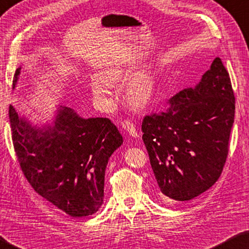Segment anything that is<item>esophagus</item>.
Returning a JSON list of instances; mask_svg holds the SVG:
<instances>
[{
  "mask_svg": "<svg viewBox=\"0 0 249 249\" xmlns=\"http://www.w3.org/2000/svg\"><path fill=\"white\" fill-rule=\"evenodd\" d=\"M122 127H123V129L129 136H131V137H134V138H138L139 137V133L137 131V129H136L135 125L131 123V122L124 121L123 123H122Z\"/></svg>",
  "mask_w": 249,
  "mask_h": 249,
  "instance_id": "1",
  "label": "esophagus"
}]
</instances>
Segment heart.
<instances>
[{
  "mask_svg": "<svg viewBox=\"0 0 249 249\" xmlns=\"http://www.w3.org/2000/svg\"><path fill=\"white\" fill-rule=\"evenodd\" d=\"M126 75L127 74L124 66L121 63H115L105 68L100 72L99 79L97 77L91 82L92 94L101 102L109 104L112 97V86L123 81ZM155 89H157V84L152 73L148 70L140 71L131 77L126 85V99L136 108H143L153 99Z\"/></svg>",
  "mask_w": 249,
  "mask_h": 249,
  "instance_id": "obj_1",
  "label": "heart"
}]
</instances>
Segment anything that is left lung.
Listing matches in <instances>:
<instances>
[{"instance_id":"obj_1","label":"left lung","mask_w":249,"mask_h":249,"mask_svg":"<svg viewBox=\"0 0 249 249\" xmlns=\"http://www.w3.org/2000/svg\"><path fill=\"white\" fill-rule=\"evenodd\" d=\"M235 98L219 57L196 86L180 90L170 107L142 121L159 196L190 201L213 186L225 166L234 122Z\"/></svg>"}]
</instances>
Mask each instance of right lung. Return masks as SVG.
Segmentation results:
<instances>
[{
    "instance_id": "1",
    "label": "right lung",
    "mask_w": 249,
    "mask_h": 249,
    "mask_svg": "<svg viewBox=\"0 0 249 249\" xmlns=\"http://www.w3.org/2000/svg\"><path fill=\"white\" fill-rule=\"evenodd\" d=\"M21 67L15 72L13 89ZM13 143L22 173L41 196L71 217H85L104 203L105 173L123 143L107 118L84 119L57 107L52 123L34 124L9 106Z\"/></svg>"
}]
</instances>
